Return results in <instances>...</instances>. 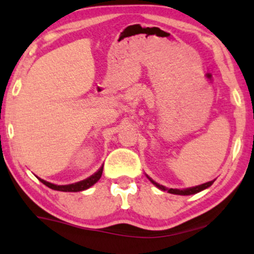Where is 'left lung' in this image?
Masks as SVG:
<instances>
[{
  "instance_id": "left-lung-1",
  "label": "left lung",
  "mask_w": 254,
  "mask_h": 254,
  "mask_svg": "<svg viewBox=\"0 0 254 254\" xmlns=\"http://www.w3.org/2000/svg\"><path fill=\"white\" fill-rule=\"evenodd\" d=\"M148 179L150 180V182H151L152 184H155L157 188L160 189V190H163V191H166V190H167L170 193H173V194H180V195H190V194H194V193H198V192H200V191L204 190V189L209 188L212 183L215 182V180H214V181H210V182L203 183V184H201V185H196V187L185 189V190H178V189H166L165 187H163V185L156 183L155 181H152L150 178H149V176H148Z\"/></svg>"
}]
</instances>
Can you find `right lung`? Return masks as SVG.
I'll use <instances>...</instances> for the list:
<instances>
[{"instance_id": "right-lung-1", "label": "right lung", "mask_w": 254, "mask_h": 254, "mask_svg": "<svg viewBox=\"0 0 254 254\" xmlns=\"http://www.w3.org/2000/svg\"><path fill=\"white\" fill-rule=\"evenodd\" d=\"M102 174H103V166L100 167L94 175H91L90 178H88L83 181H80V182H78V183L69 184V185H55V184H52L50 182H46V181H44L42 179H39V180L43 184H45L46 187H48L50 189H53V190L63 191V192H79V191L86 190V189H89L91 185H94L100 179Z\"/></svg>"}]
</instances>
